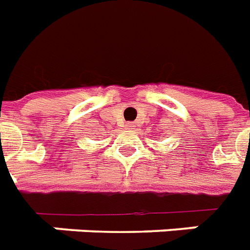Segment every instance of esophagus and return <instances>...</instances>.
I'll return each instance as SVG.
<instances>
[{
    "label": "esophagus",
    "mask_w": 250,
    "mask_h": 250,
    "mask_svg": "<svg viewBox=\"0 0 250 250\" xmlns=\"http://www.w3.org/2000/svg\"><path fill=\"white\" fill-rule=\"evenodd\" d=\"M125 127H126V129H133V127H134V124L126 123V124H125Z\"/></svg>",
    "instance_id": "1"
}]
</instances>
